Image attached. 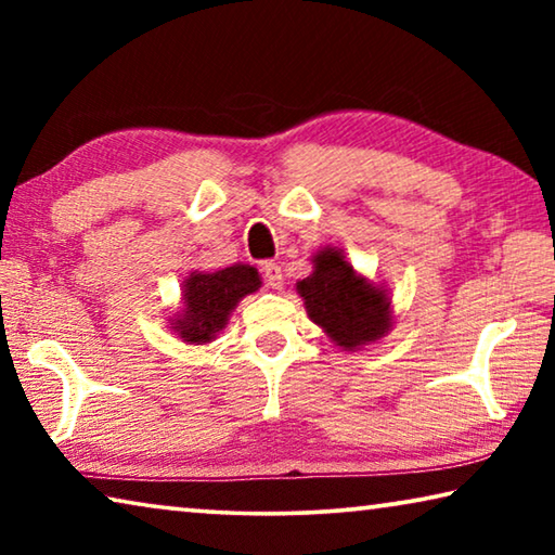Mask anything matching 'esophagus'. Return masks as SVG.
I'll list each match as a JSON object with an SVG mask.
<instances>
[{
    "instance_id": "34e87169",
    "label": "esophagus",
    "mask_w": 555,
    "mask_h": 555,
    "mask_svg": "<svg viewBox=\"0 0 555 555\" xmlns=\"http://www.w3.org/2000/svg\"><path fill=\"white\" fill-rule=\"evenodd\" d=\"M261 274H264V284L269 288L284 286V274H281V267L276 264V261H264V264H261Z\"/></svg>"
}]
</instances>
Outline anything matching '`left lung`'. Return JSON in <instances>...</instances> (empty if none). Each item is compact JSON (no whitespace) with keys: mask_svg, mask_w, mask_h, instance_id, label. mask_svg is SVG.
<instances>
[{"mask_svg":"<svg viewBox=\"0 0 555 555\" xmlns=\"http://www.w3.org/2000/svg\"><path fill=\"white\" fill-rule=\"evenodd\" d=\"M308 318L343 350L377 343L391 327V298L357 274L343 249L323 247L313 255V274L298 281Z\"/></svg>","mask_w":555,"mask_h":555,"instance_id":"8db88e82","label":"left lung"}]
</instances>
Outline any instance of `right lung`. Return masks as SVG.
<instances>
[{
	"mask_svg": "<svg viewBox=\"0 0 555 555\" xmlns=\"http://www.w3.org/2000/svg\"><path fill=\"white\" fill-rule=\"evenodd\" d=\"M261 286L259 271L249 264H232L218 271H191L183 281V308L171 318V331L188 345L215 340L230 321V313L247 294Z\"/></svg>",
	"mask_w": 555,
	"mask_h": 555,
	"instance_id": "obj_1",
	"label": "right lung"
}]
</instances>
